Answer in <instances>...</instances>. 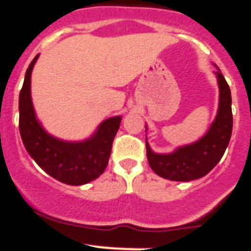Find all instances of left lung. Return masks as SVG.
Wrapping results in <instances>:
<instances>
[{
	"mask_svg": "<svg viewBox=\"0 0 251 251\" xmlns=\"http://www.w3.org/2000/svg\"><path fill=\"white\" fill-rule=\"evenodd\" d=\"M216 69L215 75L220 92L218 114L201 139L180 146L170 153H156L151 150L146 137V155L150 168L164 179L173 181L200 179L215 168L229 145L232 131L231 92L220 69Z\"/></svg>",
	"mask_w": 251,
	"mask_h": 251,
	"instance_id": "left-lung-1",
	"label": "left lung"
}]
</instances>
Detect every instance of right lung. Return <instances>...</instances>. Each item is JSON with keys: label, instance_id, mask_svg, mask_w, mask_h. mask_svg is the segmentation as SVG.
<instances>
[{"label": "right lung", "instance_id": "add662e5", "mask_svg": "<svg viewBox=\"0 0 251 251\" xmlns=\"http://www.w3.org/2000/svg\"><path fill=\"white\" fill-rule=\"evenodd\" d=\"M37 58L38 55L27 69L20 92L22 142L36 164L53 179L75 186L87 184L105 171L121 116L106 119L89 139L82 141H65L49 134L37 120L31 99V74Z\"/></svg>", "mask_w": 251, "mask_h": 251}]
</instances>
